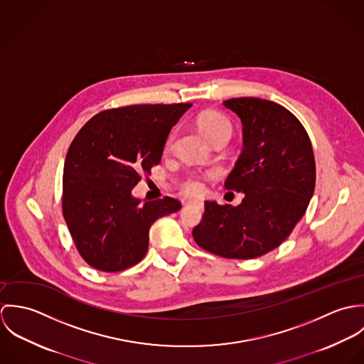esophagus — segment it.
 Instances as JSON below:
<instances>
[{"instance_id":"34e87169","label":"esophagus","mask_w":364,"mask_h":364,"mask_svg":"<svg viewBox=\"0 0 364 364\" xmlns=\"http://www.w3.org/2000/svg\"><path fill=\"white\" fill-rule=\"evenodd\" d=\"M185 205H193L196 208H203V202L202 200H186Z\"/></svg>"}]
</instances>
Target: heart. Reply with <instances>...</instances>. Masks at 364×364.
<instances>
[{"instance_id": "b5f03b06", "label": "heart", "mask_w": 364, "mask_h": 364, "mask_svg": "<svg viewBox=\"0 0 364 364\" xmlns=\"http://www.w3.org/2000/svg\"><path fill=\"white\" fill-rule=\"evenodd\" d=\"M198 124L203 130V133L213 141L221 137H225L230 140L232 134V123L230 117L225 113L215 109H210L199 113ZM175 139H176V132L172 130L165 140L166 151H171L173 149ZM203 186H205L203 179L196 173H188L178 181V188L185 195H199L203 191Z\"/></svg>"}]
</instances>
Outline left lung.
Masks as SVG:
<instances>
[{
    "instance_id": "obj_1",
    "label": "left lung",
    "mask_w": 364,
    "mask_h": 364,
    "mask_svg": "<svg viewBox=\"0 0 364 364\" xmlns=\"http://www.w3.org/2000/svg\"><path fill=\"white\" fill-rule=\"evenodd\" d=\"M224 106L240 116L244 137L224 185L245 198L235 208L205 202L192 235L214 255L252 259L277 248L304 215L315 189V159L304 126L282 105L232 98Z\"/></svg>"
}]
</instances>
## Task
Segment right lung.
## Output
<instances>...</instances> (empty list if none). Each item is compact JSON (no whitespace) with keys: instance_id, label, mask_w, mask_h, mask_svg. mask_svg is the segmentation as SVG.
<instances>
[{"instance_id":"add662e5","label":"right lung","mask_w":364,"mask_h":364,"mask_svg":"<svg viewBox=\"0 0 364 364\" xmlns=\"http://www.w3.org/2000/svg\"><path fill=\"white\" fill-rule=\"evenodd\" d=\"M192 104L130 105L91 117L67 151L61 208L81 258L101 272L143 259L149 230L181 202L165 196L141 205L132 189L161 161L165 140Z\"/></svg>"}]
</instances>
